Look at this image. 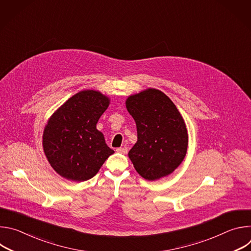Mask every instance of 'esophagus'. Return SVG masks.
I'll use <instances>...</instances> for the list:
<instances>
[{
    "label": "esophagus",
    "mask_w": 251,
    "mask_h": 251,
    "mask_svg": "<svg viewBox=\"0 0 251 251\" xmlns=\"http://www.w3.org/2000/svg\"><path fill=\"white\" fill-rule=\"evenodd\" d=\"M116 151L118 153H121V154H127L128 153V148L127 147H120V148H117Z\"/></svg>",
    "instance_id": "1"
}]
</instances>
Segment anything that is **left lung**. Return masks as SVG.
I'll return each mask as SVG.
<instances>
[{"label":"left lung","mask_w":251,"mask_h":251,"mask_svg":"<svg viewBox=\"0 0 251 251\" xmlns=\"http://www.w3.org/2000/svg\"><path fill=\"white\" fill-rule=\"evenodd\" d=\"M126 108L137 126L138 140L128 153L135 170L148 181L172 174L188 149L186 124L176 105L162 91L149 88L129 96Z\"/></svg>","instance_id":"left-lung-1"}]
</instances>
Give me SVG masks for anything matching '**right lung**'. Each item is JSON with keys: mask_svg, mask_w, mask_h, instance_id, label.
Returning <instances> with one entry per match:
<instances>
[{"mask_svg": "<svg viewBox=\"0 0 251 251\" xmlns=\"http://www.w3.org/2000/svg\"><path fill=\"white\" fill-rule=\"evenodd\" d=\"M109 103L110 99L99 91L82 90L51 115L44 130L43 147L58 175L69 181H87L114 153L96 129Z\"/></svg>", "mask_w": 251, "mask_h": 251, "instance_id": "right-lung-1", "label": "right lung"}]
</instances>
